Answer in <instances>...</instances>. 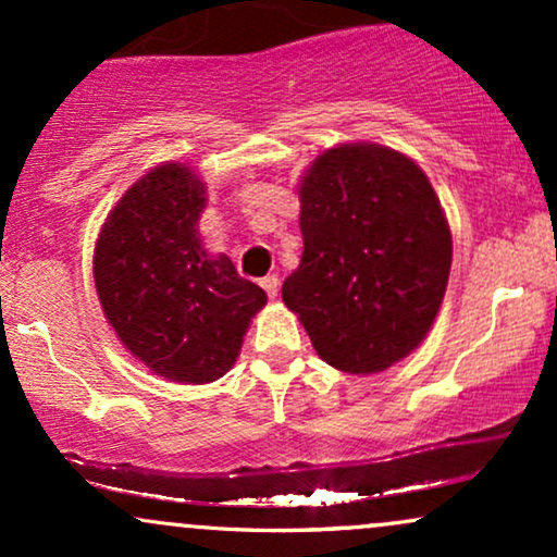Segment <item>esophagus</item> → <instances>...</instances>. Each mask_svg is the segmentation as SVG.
<instances>
[{
    "label": "esophagus",
    "mask_w": 557,
    "mask_h": 557,
    "mask_svg": "<svg viewBox=\"0 0 557 557\" xmlns=\"http://www.w3.org/2000/svg\"><path fill=\"white\" fill-rule=\"evenodd\" d=\"M261 287H264V290H267V296H270V298H277V290H280V280H277V274H267V277L261 280Z\"/></svg>",
    "instance_id": "esophagus-1"
}]
</instances>
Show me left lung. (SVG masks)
Here are the masks:
<instances>
[{
    "instance_id": "left-lung-1",
    "label": "left lung",
    "mask_w": 557,
    "mask_h": 557,
    "mask_svg": "<svg viewBox=\"0 0 557 557\" xmlns=\"http://www.w3.org/2000/svg\"><path fill=\"white\" fill-rule=\"evenodd\" d=\"M304 257L283 300L330 367L374 374L430 332L453 240L430 181L385 146L330 149L300 183Z\"/></svg>"
}]
</instances>
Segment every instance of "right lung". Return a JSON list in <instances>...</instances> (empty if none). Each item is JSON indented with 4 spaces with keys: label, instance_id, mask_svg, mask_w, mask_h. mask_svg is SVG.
Returning <instances> with one entry per match:
<instances>
[{
    "label": "right lung",
    "instance_id": "right-lung-1",
    "mask_svg": "<svg viewBox=\"0 0 557 557\" xmlns=\"http://www.w3.org/2000/svg\"><path fill=\"white\" fill-rule=\"evenodd\" d=\"M203 201L194 172L162 164L120 198L94 253L101 309L125 348L151 372L188 385L233 367L248 322L267 304L225 253L203 251Z\"/></svg>",
    "mask_w": 557,
    "mask_h": 557
}]
</instances>
